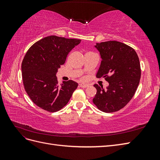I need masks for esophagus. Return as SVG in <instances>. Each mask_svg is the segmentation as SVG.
Wrapping results in <instances>:
<instances>
[{
    "mask_svg": "<svg viewBox=\"0 0 160 160\" xmlns=\"http://www.w3.org/2000/svg\"><path fill=\"white\" fill-rule=\"evenodd\" d=\"M88 86H89V85L86 84V83H81L79 84V87H81V88H88Z\"/></svg>",
    "mask_w": 160,
    "mask_h": 160,
    "instance_id": "obj_1",
    "label": "esophagus"
}]
</instances>
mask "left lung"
<instances>
[{"instance_id": "8db88e82", "label": "left lung", "mask_w": 160, "mask_h": 160, "mask_svg": "<svg viewBox=\"0 0 160 160\" xmlns=\"http://www.w3.org/2000/svg\"><path fill=\"white\" fill-rule=\"evenodd\" d=\"M95 47L102 59L96 76L103 77L109 85L105 89L94 85L97 93L93 102L103 112H115L129 102L137 90L141 78L139 57L132 47L119 41L101 42Z\"/></svg>"}]
</instances>
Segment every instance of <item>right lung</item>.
<instances>
[{
	"label": "right lung",
	"mask_w": 160,
	"mask_h": 160,
	"mask_svg": "<svg viewBox=\"0 0 160 160\" xmlns=\"http://www.w3.org/2000/svg\"><path fill=\"white\" fill-rule=\"evenodd\" d=\"M80 39L51 35L29 48L22 62L24 88L38 107L49 112L59 111L69 102L78 83L69 80L59 85L56 77L69 52Z\"/></svg>",
	"instance_id": "obj_1"
}]
</instances>
